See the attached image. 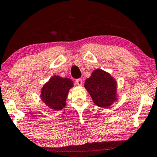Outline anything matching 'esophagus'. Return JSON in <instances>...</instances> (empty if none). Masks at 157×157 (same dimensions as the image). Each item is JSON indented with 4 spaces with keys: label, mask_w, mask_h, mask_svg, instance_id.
Returning a JSON list of instances; mask_svg holds the SVG:
<instances>
[{
    "label": "esophagus",
    "mask_w": 157,
    "mask_h": 157,
    "mask_svg": "<svg viewBox=\"0 0 157 157\" xmlns=\"http://www.w3.org/2000/svg\"><path fill=\"white\" fill-rule=\"evenodd\" d=\"M75 82H76V83L78 85V86H82V80H81V79H77V80H76Z\"/></svg>",
    "instance_id": "34e87169"
}]
</instances>
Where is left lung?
<instances>
[{"label":"left lung","instance_id":"8db88e82","mask_svg":"<svg viewBox=\"0 0 157 157\" xmlns=\"http://www.w3.org/2000/svg\"><path fill=\"white\" fill-rule=\"evenodd\" d=\"M84 86L95 105L99 107L109 108L117 101V81L103 70H94L91 77L86 79Z\"/></svg>","mask_w":157,"mask_h":157}]
</instances>
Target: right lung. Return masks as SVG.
<instances>
[{"mask_svg": "<svg viewBox=\"0 0 157 157\" xmlns=\"http://www.w3.org/2000/svg\"><path fill=\"white\" fill-rule=\"evenodd\" d=\"M73 81L69 78L55 75L46 82L41 89L40 99L50 109L60 111L66 105L68 91L73 87Z\"/></svg>", "mask_w": 157, "mask_h": 157, "instance_id": "obj_1", "label": "right lung"}]
</instances>
